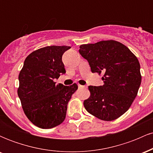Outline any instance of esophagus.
Instances as JSON below:
<instances>
[{
	"label": "esophagus",
	"instance_id": "obj_1",
	"mask_svg": "<svg viewBox=\"0 0 153 153\" xmlns=\"http://www.w3.org/2000/svg\"><path fill=\"white\" fill-rule=\"evenodd\" d=\"M78 88H85V86H84V85H80V84H78Z\"/></svg>",
	"mask_w": 153,
	"mask_h": 153
}]
</instances>
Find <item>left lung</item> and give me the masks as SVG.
<instances>
[{
  "instance_id": "8db88e82",
  "label": "left lung",
  "mask_w": 153,
  "mask_h": 153,
  "mask_svg": "<svg viewBox=\"0 0 153 153\" xmlns=\"http://www.w3.org/2000/svg\"><path fill=\"white\" fill-rule=\"evenodd\" d=\"M79 52L92 73L103 75V85L88 86L91 96L83 102L88 113L103 121L124 114L136 98L142 76L137 58L129 49L114 40L82 45Z\"/></svg>"
}]
</instances>
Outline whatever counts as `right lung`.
<instances>
[{"instance_id": "obj_1", "label": "right lung", "mask_w": 153, "mask_h": 153, "mask_svg": "<svg viewBox=\"0 0 153 153\" xmlns=\"http://www.w3.org/2000/svg\"><path fill=\"white\" fill-rule=\"evenodd\" d=\"M68 46H48L27 56L19 75L18 96L27 118L36 127L51 129L62 123L68 103L78 89L76 83L56 85L65 73L62 54Z\"/></svg>"}]
</instances>
